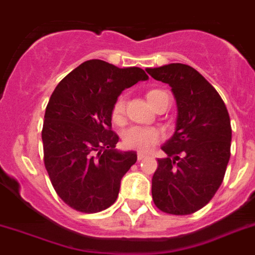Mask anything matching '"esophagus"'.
I'll return each mask as SVG.
<instances>
[{
    "mask_svg": "<svg viewBox=\"0 0 255 255\" xmlns=\"http://www.w3.org/2000/svg\"><path fill=\"white\" fill-rule=\"evenodd\" d=\"M145 158H146V155L142 154V152H138V154H137V160H138V161L143 160Z\"/></svg>",
    "mask_w": 255,
    "mask_h": 255,
    "instance_id": "1",
    "label": "esophagus"
}]
</instances>
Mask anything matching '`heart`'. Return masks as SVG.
Here are the masks:
<instances>
[{
  "label": "heart",
  "mask_w": 255,
  "mask_h": 255,
  "mask_svg": "<svg viewBox=\"0 0 255 255\" xmlns=\"http://www.w3.org/2000/svg\"><path fill=\"white\" fill-rule=\"evenodd\" d=\"M164 94V91L161 90H150L146 97L149 103L151 104L152 108L158 104L159 97ZM125 112H126V97L121 95L117 97V100L114 101L112 108V119L114 123L121 125L123 119H125ZM160 140V133L154 128L147 127H134L128 128L123 134V142L125 146L129 150H136L140 152H146L151 149L152 146H155Z\"/></svg>",
  "instance_id": "obj_1"
}]
</instances>
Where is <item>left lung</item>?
<instances>
[{
  "label": "left lung",
  "instance_id": "1",
  "mask_svg": "<svg viewBox=\"0 0 255 255\" xmlns=\"http://www.w3.org/2000/svg\"><path fill=\"white\" fill-rule=\"evenodd\" d=\"M146 72L172 87L178 109L173 137L161 149L151 194L168 214L198 212L220 189L231 155V122L225 103L209 82L186 64H168Z\"/></svg>",
  "mask_w": 255,
  "mask_h": 255
}]
</instances>
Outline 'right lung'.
I'll use <instances>...</instances> for the list:
<instances>
[{"label":"right lung","instance_id":"obj_1","mask_svg":"<svg viewBox=\"0 0 255 255\" xmlns=\"http://www.w3.org/2000/svg\"><path fill=\"white\" fill-rule=\"evenodd\" d=\"M147 74L141 68H117L88 60L57 85L42 128L43 161L56 194L82 213L114 204L122 177L136 163L134 151H118L112 108L121 92Z\"/></svg>","mask_w":255,"mask_h":255}]
</instances>
